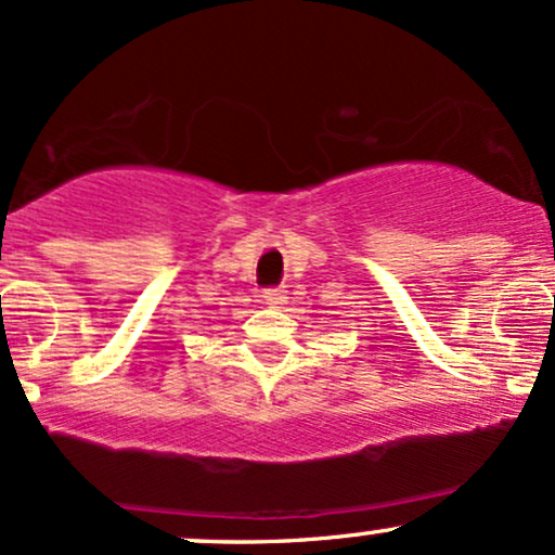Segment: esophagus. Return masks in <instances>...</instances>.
I'll list each match as a JSON object with an SVG mask.
<instances>
[{"mask_svg": "<svg viewBox=\"0 0 555 555\" xmlns=\"http://www.w3.org/2000/svg\"><path fill=\"white\" fill-rule=\"evenodd\" d=\"M263 302L271 305V307H279L286 302V289L284 286H271V289L263 292Z\"/></svg>", "mask_w": 555, "mask_h": 555, "instance_id": "esophagus-1", "label": "esophagus"}]
</instances>
